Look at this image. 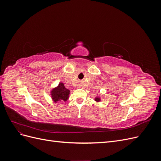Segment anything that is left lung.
Listing matches in <instances>:
<instances>
[{
	"instance_id": "8db88e82",
	"label": "left lung",
	"mask_w": 161,
	"mask_h": 161,
	"mask_svg": "<svg viewBox=\"0 0 161 161\" xmlns=\"http://www.w3.org/2000/svg\"><path fill=\"white\" fill-rule=\"evenodd\" d=\"M95 101H100V99L98 98V97H97V98H95Z\"/></svg>"
}]
</instances>
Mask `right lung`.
Segmentation results:
<instances>
[{"instance_id": "obj_1", "label": "right lung", "mask_w": 161, "mask_h": 161, "mask_svg": "<svg viewBox=\"0 0 161 161\" xmlns=\"http://www.w3.org/2000/svg\"><path fill=\"white\" fill-rule=\"evenodd\" d=\"M52 97L54 102L64 101H66L70 93V91L65 88L64 85L60 82L57 88L52 91Z\"/></svg>"}]
</instances>
